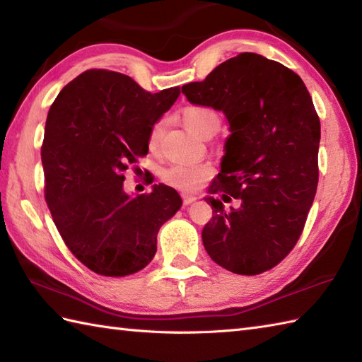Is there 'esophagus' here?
<instances>
[{
    "mask_svg": "<svg viewBox=\"0 0 362 362\" xmlns=\"http://www.w3.org/2000/svg\"><path fill=\"white\" fill-rule=\"evenodd\" d=\"M182 201H183V204H185V205H189V204H193L196 201V196H193V194H182Z\"/></svg>",
    "mask_w": 362,
    "mask_h": 362,
    "instance_id": "obj_1",
    "label": "esophagus"
}]
</instances>
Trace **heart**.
Wrapping results in <instances>:
<instances>
[{
  "label": "heart",
  "mask_w": 362,
  "mask_h": 362,
  "mask_svg": "<svg viewBox=\"0 0 362 362\" xmlns=\"http://www.w3.org/2000/svg\"><path fill=\"white\" fill-rule=\"evenodd\" d=\"M180 118L191 132L201 138H211L221 127L219 113L209 105L188 104L180 110ZM165 119L153 122L149 135L148 146L151 151H157L163 134ZM211 175V168L206 163H171L161 171V180L166 185L180 191H194L202 187L205 180Z\"/></svg>",
  "instance_id": "obj_1"
}]
</instances>
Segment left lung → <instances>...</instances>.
<instances>
[{
  "label": "left lung",
  "mask_w": 362,
  "mask_h": 362,
  "mask_svg": "<svg viewBox=\"0 0 362 362\" xmlns=\"http://www.w3.org/2000/svg\"><path fill=\"white\" fill-rule=\"evenodd\" d=\"M182 91L224 112L232 130L209 191L240 206L226 210L206 197L205 250L230 272L263 274L294 249L316 196L320 121L310 91L298 74L255 52L238 54Z\"/></svg>",
  "instance_id": "left-lung-1"
}]
</instances>
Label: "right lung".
I'll use <instances>...</instances> for the list:
<instances>
[{
	"mask_svg": "<svg viewBox=\"0 0 362 362\" xmlns=\"http://www.w3.org/2000/svg\"><path fill=\"white\" fill-rule=\"evenodd\" d=\"M179 95L180 87L149 93L126 74L93 68L54 99L42 143L45 201L66 247L98 275L148 266L160 227L182 206L163 183L136 197L122 189L124 171L149 151L152 124Z\"/></svg>",
	"mask_w": 362,
	"mask_h": 362,
	"instance_id": "add662e5",
	"label": "right lung"
}]
</instances>
